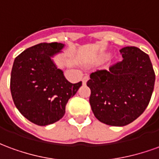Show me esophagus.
<instances>
[{
    "instance_id": "1",
    "label": "esophagus",
    "mask_w": 159,
    "mask_h": 159,
    "mask_svg": "<svg viewBox=\"0 0 159 159\" xmlns=\"http://www.w3.org/2000/svg\"><path fill=\"white\" fill-rule=\"evenodd\" d=\"M89 76H84V77L83 78V84H85V83L88 82V80H89Z\"/></svg>"
}]
</instances>
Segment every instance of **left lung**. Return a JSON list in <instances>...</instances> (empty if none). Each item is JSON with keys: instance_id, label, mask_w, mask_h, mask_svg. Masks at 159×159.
<instances>
[{"instance_id": "left-lung-1", "label": "left lung", "mask_w": 159, "mask_h": 159, "mask_svg": "<svg viewBox=\"0 0 159 159\" xmlns=\"http://www.w3.org/2000/svg\"><path fill=\"white\" fill-rule=\"evenodd\" d=\"M122 61L91 73L87 85L97 119L111 126H124L143 113L150 102L155 72L148 54L136 47L120 50Z\"/></svg>"}]
</instances>
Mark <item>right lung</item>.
Listing matches in <instances>:
<instances>
[{
  "label": "right lung",
  "instance_id": "obj_1",
  "mask_svg": "<svg viewBox=\"0 0 159 159\" xmlns=\"http://www.w3.org/2000/svg\"><path fill=\"white\" fill-rule=\"evenodd\" d=\"M64 48L58 42H42L30 47L15 58L10 89L16 107L31 123L45 126L61 119L66 106L82 82L66 79L51 57Z\"/></svg>",
  "mask_w": 159,
  "mask_h": 159
}]
</instances>
